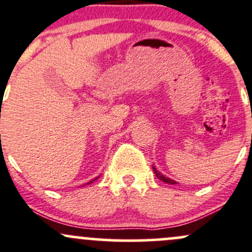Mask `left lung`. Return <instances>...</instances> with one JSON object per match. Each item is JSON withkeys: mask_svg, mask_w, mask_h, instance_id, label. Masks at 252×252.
<instances>
[{"mask_svg": "<svg viewBox=\"0 0 252 252\" xmlns=\"http://www.w3.org/2000/svg\"><path fill=\"white\" fill-rule=\"evenodd\" d=\"M153 171H155L156 176H157L158 179H159V180H161V181H163V182H166V184H171V185H175V184H176V182H175L174 180H171V179H168V177H165V176H164L163 174L159 173V171H158L157 169L155 168V166H153Z\"/></svg>", "mask_w": 252, "mask_h": 252, "instance_id": "obj_1", "label": "left lung"}]
</instances>
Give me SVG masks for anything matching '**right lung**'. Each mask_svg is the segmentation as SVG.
<instances>
[{
  "mask_svg": "<svg viewBox=\"0 0 252 252\" xmlns=\"http://www.w3.org/2000/svg\"><path fill=\"white\" fill-rule=\"evenodd\" d=\"M91 182H93V181H91Z\"/></svg>",
  "mask_w": 252,
  "mask_h": 252,
  "instance_id": "add662e5",
  "label": "right lung"
}]
</instances>
